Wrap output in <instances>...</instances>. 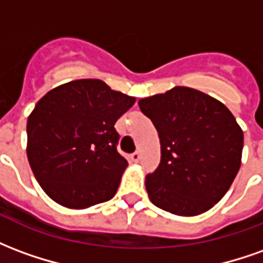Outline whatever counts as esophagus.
<instances>
[{
  "instance_id": "1",
  "label": "esophagus",
  "mask_w": 263,
  "mask_h": 263,
  "mask_svg": "<svg viewBox=\"0 0 263 263\" xmlns=\"http://www.w3.org/2000/svg\"><path fill=\"white\" fill-rule=\"evenodd\" d=\"M129 159H131L132 162H138V160L141 159V154L137 151V152H134V154L129 155Z\"/></svg>"
}]
</instances>
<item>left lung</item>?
Segmentation results:
<instances>
[{
	"label": "left lung",
	"instance_id": "8db88e82",
	"mask_svg": "<svg viewBox=\"0 0 263 263\" xmlns=\"http://www.w3.org/2000/svg\"><path fill=\"white\" fill-rule=\"evenodd\" d=\"M138 104L160 139V163L145 182L151 201L184 217L211 209L241 166L243 134L231 111L190 87H175Z\"/></svg>",
	"mask_w": 263,
	"mask_h": 263
}]
</instances>
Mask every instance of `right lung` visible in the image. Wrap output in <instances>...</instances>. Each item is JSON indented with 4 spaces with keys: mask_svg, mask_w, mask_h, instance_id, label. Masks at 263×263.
I'll use <instances>...</instances> for the list:
<instances>
[{
    "mask_svg": "<svg viewBox=\"0 0 263 263\" xmlns=\"http://www.w3.org/2000/svg\"><path fill=\"white\" fill-rule=\"evenodd\" d=\"M134 103L94 79L62 84L37 101L26 124V154L49 197L69 209L114 197L128 166L114 125Z\"/></svg>",
    "mask_w": 263,
    "mask_h": 263,
    "instance_id": "1",
    "label": "right lung"
}]
</instances>
